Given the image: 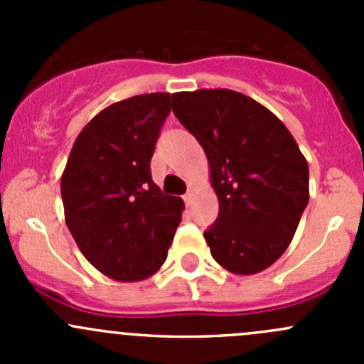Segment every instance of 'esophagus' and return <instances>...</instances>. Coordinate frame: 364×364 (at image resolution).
Segmentation results:
<instances>
[{
  "mask_svg": "<svg viewBox=\"0 0 364 364\" xmlns=\"http://www.w3.org/2000/svg\"><path fill=\"white\" fill-rule=\"evenodd\" d=\"M183 199H185V203L190 205L193 203V200H196V192H193V190H188V192L185 193V197H183Z\"/></svg>",
  "mask_w": 364,
  "mask_h": 364,
  "instance_id": "1",
  "label": "esophagus"
}]
</instances>
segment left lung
<instances>
[{
  "instance_id": "left-lung-1",
  "label": "left lung",
  "mask_w": 364,
  "mask_h": 364,
  "mask_svg": "<svg viewBox=\"0 0 364 364\" xmlns=\"http://www.w3.org/2000/svg\"><path fill=\"white\" fill-rule=\"evenodd\" d=\"M172 112L203 146L218 197L204 232L213 259L234 274L277 262L310 199L308 161L269 109L232 90L179 91Z\"/></svg>"
}]
</instances>
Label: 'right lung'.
<instances>
[{
  "mask_svg": "<svg viewBox=\"0 0 364 364\" xmlns=\"http://www.w3.org/2000/svg\"><path fill=\"white\" fill-rule=\"evenodd\" d=\"M171 100L137 95L105 107L77 135L61 176L68 230L91 266L116 282L155 274L181 222L183 199L161 193L149 171Z\"/></svg>",
  "mask_w": 364,
  "mask_h": 364,
  "instance_id": "1",
  "label": "right lung"
}]
</instances>
